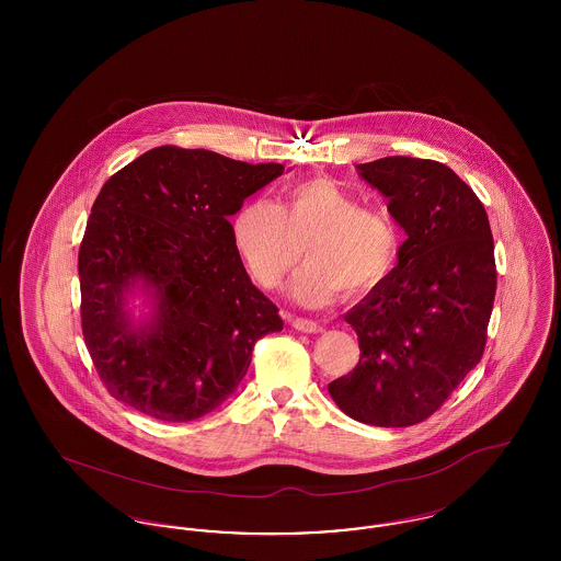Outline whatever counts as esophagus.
<instances>
[{"mask_svg":"<svg viewBox=\"0 0 561 561\" xmlns=\"http://www.w3.org/2000/svg\"><path fill=\"white\" fill-rule=\"evenodd\" d=\"M290 323L298 332H305V334H318L323 330L318 321L305 320V318H290Z\"/></svg>","mask_w":561,"mask_h":561,"instance_id":"34e87169","label":"esophagus"}]
</instances>
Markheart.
Here are the masks:
<instances>
[{"label":"heart","mask_w":561,"mask_h":561,"mask_svg":"<svg viewBox=\"0 0 561 561\" xmlns=\"http://www.w3.org/2000/svg\"><path fill=\"white\" fill-rule=\"evenodd\" d=\"M231 238L263 288H277L305 250L309 261L290 286L305 307L330 305L341 290H373L398 259V233L389 216L362 208L330 179L296 183L279 204L263 197L245 202L233 216Z\"/></svg>","instance_id":"heart-1"}]
</instances>
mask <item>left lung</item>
<instances>
[{
	"instance_id": "obj_1",
	"label": "left lung",
	"mask_w": 561,
	"mask_h": 561,
	"mask_svg": "<svg viewBox=\"0 0 561 561\" xmlns=\"http://www.w3.org/2000/svg\"><path fill=\"white\" fill-rule=\"evenodd\" d=\"M405 233L398 265L345 321L359 364L328 385L336 405L374 427L423 423L480 364L496 294L494 241L478 195L448 165L391 156L359 163Z\"/></svg>"
}]
</instances>
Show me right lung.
Returning <instances> with one entry per match:
<instances>
[{"label":"right lung","mask_w":561,"mask_h":561,"mask_svg":"<svg viewBox=\"0 0 561 561\" xmlns=\"http://www.w3.org/2000/svg\"><path fill=\"white\" fill-rule=\"evenodd\" d=\"M282 174L165 145L103 185L80 245L81 330L115 400L187 423L236 393L256 341L284 321L245 273L229 216Z\"/></svg>","instance_id":"right-lung-1"}]
</instances>
